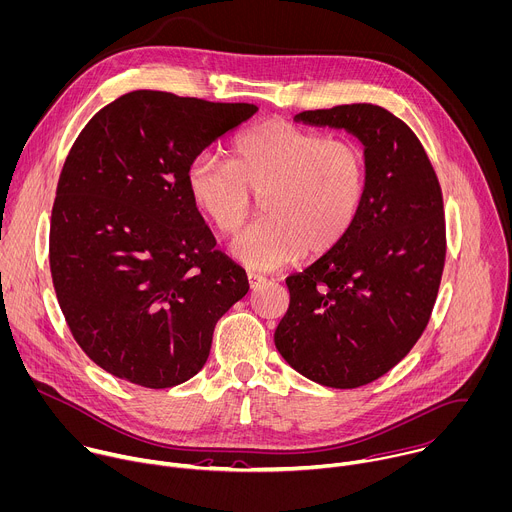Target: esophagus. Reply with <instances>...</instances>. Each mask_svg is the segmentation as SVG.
I'll return each mask as SVG.
<instances>
[{
	"label": "esophagus",
	"mask_w": 512,
	"mask_h": 512,
	"mask_svg": "<svg viewBox=\"0 0 512 512\" xmlns=\"http://www.w3.org/2000/svg\"><path fill=\"white\" fill-rule=\"evenodd\" d=\"M247 279H249V287H251V289H255L259 283H263V281H265V277H263V275L253 273V271H249V273H247Z\"/></svg>",
	"instance_id": "1"
}]
</instances>
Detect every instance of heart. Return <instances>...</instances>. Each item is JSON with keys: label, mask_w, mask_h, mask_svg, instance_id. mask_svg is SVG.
Segmentation results:
<instances>
[{"label": "heart", "mask_w": 512, "mask_h": 512, "mask_svg": "<svg viewBox=\"0 0 512 512\" xmlns=\"http://www.w3.org/2000/svg\"><path fill=\"white\" fill-rule=\"evenodd\" d=\"M195 211L223 237L235 235L261 197L265 217L231 245L237 261L275 269L317 257L354 229L368 193V158L348 138L273 118L241 132L231 158L199 152L185 170Z\"/></svg>", "instance_id": "1"}]
</instances>
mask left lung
<instances>
[{
    "label": "left lung",
    "mask_w": 512,
    "mask_h": 512,
    "mask_svg": "<svg viewBox=\"0 0 512 512\" xmlns=\"http://www.w3.org/2000/svg\"><path fill=\"white\" fill-rule=\"evenodd\" d=\"M295 120L358 136L368 193L348 237L285 279L289 309L275 348L311 382L360 388L390 372L428 325L446 259L442 189L418 136L382 106L342 104Z\"/></svg>",
    "instance_id": "obj_1"
}]
</instances>
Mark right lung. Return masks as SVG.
Masks as SVG:
<instances>
[{"mask_svg":"<svg viewBox=\"0 0 512 512\" xmlns=\"http://www.w3.org/2000/svg\"><path fill=\"white\" fill-rule=\"evenodd\" d=\"M257 112L170 92H128L78 134L50 223V271L84 354L130 384L173 388L205 366L223 313L249 291L217 251L185 170Z\"/></svg>","mask_w":512,"mask_h":512,"instance_id":"right-lung-1","label":"right lung"}]
</instances>
